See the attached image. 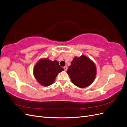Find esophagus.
I'll return each mask as SVG.
<instances>
[{
	"mask_svg": "<svg viewBox=\"0 0 127 127\" xmlns=\"http://www.w3.org/2000/svg\"><path fill=\"white\" fill-rule=\"evenodd\" d=\"M64 70L65 71H67V69H68L67 66H64Z\"/></svg>",
	"mask_w": 127,
	"mask_h": 127,
	"instance_id": "1",
	"label": "esophagus"
}]
</instances>
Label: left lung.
<instances>
[{
    "label": "left lung",
    "instance_id": "left-lung-1",
    "mask_svg": "<svg viewBox=\"0 0 127 127\" xmlns=\"http://www.w3.org/2000/svg\"><path fill=\"white\" fill-rule=\"evenodd\" d=\"M96 71L95 65L93 61L85 56H82L73 59L68 69L67 74L74 85L84 88L93 82Z\"/></svg>",
    "mask_w": 127,
    "mask_h": 127
}]
</instances>
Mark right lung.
<instances>
[{
	"instance_id": "obj_1",
	"label": "right lung",
	"mask_w": 127,
	"mask_h": 127,
	"mask_svg": "<svg viewBox=\"0 0 127 127\" xmlns=\"http://www.w3.org/2000/svg\"><path fill=\"white\" fill-rule=\"evenodd\" d=\"M64 69L59 66L58 61L48 58L40 60L34 67V75L42 85L48 86L55 82L57 75Z\"/></svg>"
}]
</instances>
